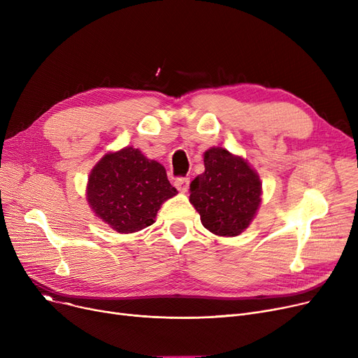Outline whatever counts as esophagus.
Returning a JSON list of instances; mask_svg holds the SVG:
<instances>
[{
  "label": "esophagus",
  "mask_w": 358,
  "mask_h": 358,
  "mask_svg": "<svg viewBox=\"0 0 358 358\" xmlns=\"http://www.w3.org/2000/svg\"><path fill=\"white\" fill-rule=\"evenodd\" d=\"M176 187L178 189V192L181 193H185L187 190H189V185H190V178L189 177H178L176 180Z\"/></svg>",
  "instance_id": "1"
}]
</instances>
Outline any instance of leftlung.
Here are the masks:
<instances>
[{
    "label": "left lung",
    "instance_id": "left-lung-1",
    "mask_svg": "<svg viewBox=\"0 0 358 358\" xmlns=\"http://www.w3.org/2000/svg\"><path fill=\"white\" fill-rule=\"evenodd\" d=\"M261 201V181L254 169L227 149L204 154V173L190 184V203L206 229L236 236L254 219Z\"/></svg>",
    "mask_w": 358,
    "mask_h": 358
}]
</instances>
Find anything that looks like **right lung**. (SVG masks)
<instances>
[{
	"label": "right lung",
	"mask_w": 358,
	"mask_h": 358,
	"mask_svg": "<svg viewBox=\"0 0 358 358\" xmlns=\"http://www.w3.org/2000/svg\"><path fill=\"white\" fill-rule=\"evenodd\" d=\"M176 194L165 168L131 146L104 155L92 168L87 189L94 213L119 234L152 224L161 204Z\"/></svg>",
	"instance_id": "add662e5"
}]
</instances>
